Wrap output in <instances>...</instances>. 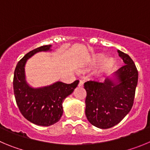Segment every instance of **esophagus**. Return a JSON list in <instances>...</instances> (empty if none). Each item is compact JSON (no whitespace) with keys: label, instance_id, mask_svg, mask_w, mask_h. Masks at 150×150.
<instances>
[{"label":"esophagus","instance_id":"obj_1","mask_svg":"<svg viewBox=\"0 0 150 150\" xmlns=\"http://www.w3.org/2000/svg\"><path fill=\"white\" fill-rule=\"evenodd\" d=\"M78 86H79V87H83V81H79V83H78Z\"/></svg>","mask_w":150,"mask_h":150}]
</instances>
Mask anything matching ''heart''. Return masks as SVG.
Here are the masks:
<instances>
[{
    "label": "heart",
    "instance_id": "b5f03b06",
    "mask_svg": "<svg viewBox=\"0 0 150 150\" xmlns=\"http://www.w3.org/2000/svg\"><path fill=\"white\" fill-rule=\"evenodd\" d=\"M105 54L104 53L93 54L88 57L83 61L81 68L83 69V70H88L94 68L102 62L97 72V75L99 78H103L105 75H108L116 67V63H117L115 59L112 57H107L105 59ZM104 59L105 60H103Z\"/></svg>",
    "mask_w": 150,
    "mask_h": 150
}]
</instances>
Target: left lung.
I'll return each mask as SVG.
<instances>
[{"instance_id":"8db88e82","label":"left lung","mask_w":150,"mask_h":150,"mask_svg":"<svg viewBox=\"0 0 150 150\" xmlns=\"http://www.w3.org/2000/svg\"><path fill=\"white\" fill-rule=\"evenodd\" d=\"M125 65L105 82L90 81L84 83L87 91L85 114L97 128H111L122 120L134 103L138 72L130 57L118 50Z\"/></svg>"}]
</instances>
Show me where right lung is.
<instances>
[{
	"label": "right lung",
	"mask_w": 150,
	"mask_h": 150,
	"mask_svg": "<svg viewBox=\"0 0 150 150\" xmlns=\"http://www.w3.org/2000/svg\"><path fill=\"white\" fill-rule=\"evenodd\" d=\"M52 45L39 47L28 52L18 63L13 78V90L16 103L25 118L37 125L49 126L60 120L63 115V102L72 93L79 81L72 83L57 81L48 86L32 87L26 81L25 64L35 54L51 52Z\"/></svg>",
	"instance_id": "right-lung-1"
}]
</instances>
